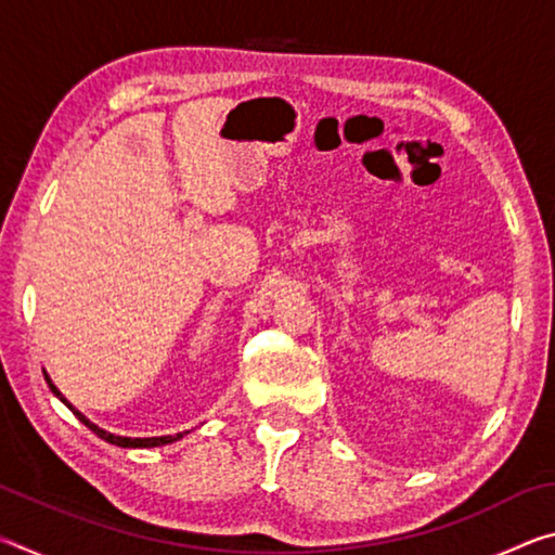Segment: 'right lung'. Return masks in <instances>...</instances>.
<instances>
[{
	"mask_svg": "<svg viewBox=\"0 0 555 555\" xmlns=\"http://www.w3.org/2000/svg\"><path fill=\"white\" fill-rule=\"evenodd\" d=\"M46 374V372H43ZM46 382H49V387H51V391L55 393V397H59L65 406H68L75 416H78V421H82V424H86L92 434L95 436H100L102 440H107V443H112V446H119V448H158V446H168V443H173V440H181L185 434H176V436H162V438H125V436H115V434H107V430H102L100 426H95L92 424V421H88L86 416H82V413L73 406V403L63 397V393L59 391V387H55V384L51 382V377L49 374H46Z\"/></svg>",
	"mask_w": 555,
	"mask_h": 555,
	"instance_id": "obj_1",
	"label": "right lung"
}]
</instances>
